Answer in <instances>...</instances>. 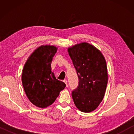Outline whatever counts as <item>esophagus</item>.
<instances>
[{"label": "esophagus", "instance_id": "esophagus-1", "mask_svg": "<svg viewBox=\"0 0 134 134\" xmlns=\"http://www.w3.org/2000/svg\"><path fill=\"white\" fill-rule=\"evenodd\" d=\"M63 82H65V83H66V86H68V82H67V80H66V79H65V80H63Z\"/></svg>", "mask_w": 134, "mask_h": 134}]
</instances>
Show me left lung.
<instances>
[{
	"instance_id": "8db88e82",
	"label": "left lung",
	"mask_w": 134,
	"mask_h": 134,
	"mask_svg": "<svg viewBox=\"0 0 134 134\" xmlns=\"http://www.w3.org/2000/svg\"><path fill=\"white\" fill-rule=\"evenodd\" d=\"M79 81L72 97L77 108L83 112L94 110L103 99L108 82L105 58L100 51L88 43L68 49Z\"/></svg>"
}]
</instances>
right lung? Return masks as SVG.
Here are the masks:
<instances>
[{"label":"right lung","mask_w":134,"mask_h":134,"mask_svg":"<svg viewBox=\"0 0 134 134\" xmlns=\"http://www.w3.org/2000/svg\"><path fill=\"white\" fill-rule=\"evenodd\" d=\"M57 50L54 46H41L30 55L24 66V89L29 100L38 107L46 108L53 104L66 87L51 71L52 58Z\"/></svg>","instance_id":"add662e5"}]
</instances>
